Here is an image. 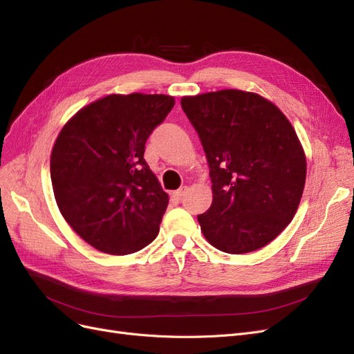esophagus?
I'll return each instance as SVG.
<instances>
[{"mask_svg": "<svg viewBox=\"0 0 354 354\" xmlns=\"http://www.w3.org/2000/svg\"><path fill=\"white\" fill-rule=\"evenodd\" d=\"M185 192H187V187H182V188H179L178 191L174 192V197H176L178 200H180L182 197L185 196Z\"/></svg>", "mask_w": 354, "mask_h": 354, "instance_id": "obj_1", "label": "esophagus"}]
</instances>
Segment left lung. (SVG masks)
Returning <instances> with one entry per match:
<instances>
[{
    "label": "left lung",
    "instance_id": "left-lung-1",
    "mask_svg": "<svg viewBox=\"0 0 354 354\" xmlns=\"http://www.w3.org/2000/svg\"><path fill=\"white\" fill-rule=\"evenodd\" d=\"M210 169L213 201L198 214L221 252L250 253L292 221L306 182V156L294 128L270 101L239 89L180 100Z\"/></svg>",
    "mask_w": 354,
    "mask_h": 354
}]
</instances>
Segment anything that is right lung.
Returning <instances> with one entry per match:
<instances>
[{"label": "right lung", "mask_w": 354, "mask_h": 354, "mask_svg": "<svg viewBox=\"0 0 354 354\" xmlns=\"http://www.w3.org/2000/svg\"><path fill=\"white\" fill-rule=\"evenodd\" d=\"M174 106V97L160 94L107 95L79 110L57 136L50 162L57 206L102 253L138 252L160 230L169 198L144 151Z\"/></svg>", "instance_id": "1"}]
</instances>
